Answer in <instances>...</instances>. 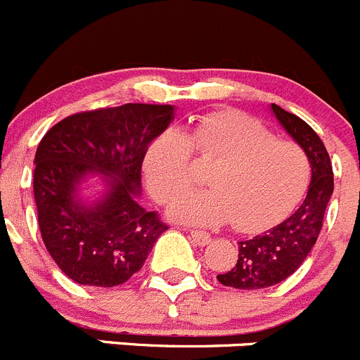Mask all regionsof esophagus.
Returning a JSON list of instances; mask_svg holds the SVG:
<instances>
[{
	"label": "esophagus",
	"instance_id": "esophagus-1",
	"mask_svg": "<svg viewBox=\"0 0 360 360\" xmlns=\"http://www.w3.org/2000/svg\"><path fill=\"white\" fill-rule=\"evenodd\" d=\"M188 236H191V240L194 241L195 245H208L210 243V234L206 233V231L191 229L188 231Z\"/></svg>",
	"mask_w": 360,
	"mask_h": 360
}]
</instances>
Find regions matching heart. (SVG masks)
I'll use <instances>...</instances> for the list:
<instances>
[{
    "label": "heart",
    "instance_id": "1",
    "mask_svg": "<svg viewBox=\"0 0 360 360\" xmlns=\"http://www.w3.org/2000/svg\"><path fill=\"white\" fill-rule=\"evenodd\" d=\"M192 155L213 162L210 188L194 192L172 208V215L198 226L229 222L252 233L271 226L304 195L311 162L300 143L282 140L269 127L234 110L199 117L188 133L168 129L145 155L152 195L169 205L194 184Z\"/></svg>",
    "mask_w": 360,
    "mask_h": 360
}]
</instances>
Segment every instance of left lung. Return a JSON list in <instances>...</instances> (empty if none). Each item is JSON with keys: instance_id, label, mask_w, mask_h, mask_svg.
<instances>
[{"instance_id": "left-lung-1", "label": "left lung", "mask_w": 360, "mask_h": 360, "mask_svg": "<svg viewBox=\"0 0 360 360\" xmlns=\"http://www.w3.org/2000/svg\"><path fill=\"white\" fill-rule=\"evenodd\" d=\"M283 129L301 145L311 162V181L300 208L278 226L238 243V261L217 275L222 285L240 290L266 289L289 278L304 262L322 229L323 213L334 188L333 165L319 134L294 113L271 105Z\"/></svg>"}]
</instances>
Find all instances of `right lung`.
I'll return each instance as SVG.
<instances>
[{"label":"right lung","mask_w":360,"mask_h":360,"mask_svg":"<svg viewBox=\"0 0 360 360\" xmlns=\"http://www.w3.org/2000/svg\"><path fill=\"white\" fill-rule=\"evenodd\" d=\"M172 119L169 105L127 103L73 113L41 138L33 175L38 226L68 278L115 287L143 268L168 224L138 205L141 165ZM89 172H103L110 184L94 207L76 199V185Z\"/></svg>","instance_id":"1"}]
</instances>
